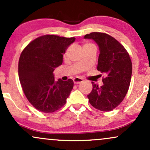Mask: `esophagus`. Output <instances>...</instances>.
Wrapping results in <instances>:
<instances>
[{"label":"esophagus","instance_id":"obj_1","mask_svg":"<svg viewBox=\"0 0 150 150\" xmlns=\"http://www.w3.org/2000/svg\"><path fill=\"white\" fill-rule=\"evenodd\" d=\"M73 82L75 84H80L83 82V80L82 78H80V77H75V78L73 79Z\"/></svg>","mask_w":150,"mask_h":150}]
</instances>
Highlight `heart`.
Returning a JSON list of instances; mask_svg holds the SVG:
<instances>
[{
    "mask_svg": "<svg viewBox=\"0 0 150 150\" xmlns=\"http://www.w3.org/2000/svg\"><path fill=\"white\" fill-rule=\"evenodd\" d=\"M85 45H87V44H85Z\"/></svg>",
    "mask_w": 150,
    "mask_h": 150,
    "instance_id": "1",
    "label": "heart"
}]
</instances>
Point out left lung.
<instances>
[{
  "mask_svg": "<svg viewBox=\"0 0 150 150\" xmlns=\"http://www.w3.org/2000/svg\"><path fill=\"white\" fill-rule=\"evenodd\" d=\"M93 39L100 53L97 70L104 74L103 85L92 82V90L87 95L93 107L101 111H112L119 105L128 92L132 75V62L128 51L116 39L102 32L86 34Z\"/></svg>",
  "mask_w": 150,
  "mask_h": 150,
  "instance_id": "1",
  "label": "left lung"
}]
</instances>
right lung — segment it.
I'll return each instance as SVG.
<instances>
[{"mask_svg":"<svg viewBox=\"0 0 150 150\" xmlns=\"http://www.w3.org/2000/svg\"><path fill=\"white\" fill-rule=\"evenodd\" d=\"M75 40V37L43 35L31 42L20 55L18 74L22 89L30 104L42 112L53 113L63 107L73 88L71 79L55 82L53 73Z\"/></svg>","mask_w":150,"mask_h":150,"instance_id":"add662e5","label":"right lung"}]
</instances>
